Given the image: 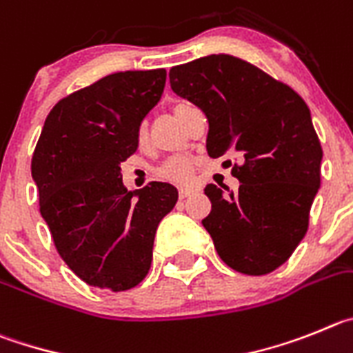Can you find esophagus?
Returning a JSON list of instances; mask_svg holds the SVG:
<instances>
[{
	"label": "esophagus",
	"mask_w": 353,
	"mask_h": 353,
	"mask_svg": "<svg viewBox=\"0 0 353 353\" xmlns=\"http://www.w3.org/2000/svg\"><path fill=\"white\" fill-rule=\"evenodd\" d=\"M190 195H193L192 188H179V199H188Z\"/></svg>",
	"instance_id": "34e87169"
}]
</instances>
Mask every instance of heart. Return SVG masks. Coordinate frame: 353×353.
Returning <instances> with one entry per match:
<instances>
[{"label": "heart", "instance_id": "obj_1", "mask_svg": "<svg viewBox=\"0 0 353 353\" xmlns=\"http://www.w3.org/2000/svg\"><path fill=\"white\" fill-rule=\"evenodd\" d=\"M184 107H186L184 103H177L174 107V114L177 116ZM142 139H144V128L139 130V141H142ZM158 172L165 179L176 181V183H186V181H190V177L193 174V161L186 157H172L161 165Z\"/></svg>", "mask_w": 353, "mask_h": 353}]
</instances>
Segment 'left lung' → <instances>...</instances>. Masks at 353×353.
Wrapping results in <instances>:
<instances>
[{"mask_svg":"<svg viewBox=\"0 0 353 353\" xmlns=\"http://www.w3.org/2000/svg\"><path fill=\"white\" fill-rule=\"evenodd\" d=\"M174 93L204 110L211 158L237 154L236 193L205 186L202 220L220 259L262 276L287 262L306 236L320 188L322 145L306 101L290 85L230 54H211L169 72ZM225 163L232 165L230 160Z\"/></svg>","mask_w":353,"mask_h":353,"instance_id":"8db88e82","label":"left lung"}]
</instances>
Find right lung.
Here are the masks:
<instances>
[{
    "label": "right lung",
    "mask_w": 353,
    "mask_h": 353,
    "mask_svg": "<svg viewBox=\"0 0 353 353\" xmlns=\"http://www.w3.org/2000/svg\"><path fill=\"white\" fill-rule=\"evenodd\" d=\"M165 79L163 68L128 70L74 91L52 107L34 148L42 218L59 256L91 287H137L151 268L158 225L177 202L172 184L151 181L128 192L121 174Z\"/></svg>",
    "instance_id": "right-lung-1"
}]
</instances>
